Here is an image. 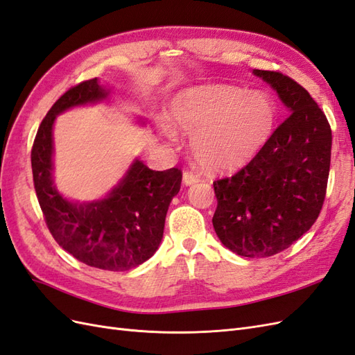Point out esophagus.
Wrapping results in <instances>:
<instances>
[{"label": "esophagus", "instance_id": "34e87169", "mask_svg": "<svg viewBox=\"0 0 355 355\" xmlns=\"http://www.w3.org/2000/svg\"><path fill=\"white\" fill-rule=\"evenodd\" d=\"M198 181H199V177L195 175L193 172L186 171L184 174H183V184H184V186H191V184L198 183Z\"/></svg>", "mask_w": 355, "mask_h": 355}]
</instances>
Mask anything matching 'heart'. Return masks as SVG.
I'll list each match as a JSON object with an SVG mask.
<instances>
[{
    "label": "heart",
    "mask_w": 355,
    "mask_h": 355,
    "mask_svg": "<svg viewBox=\"0 0 355 355\" xmlns=\"http://www.w3.org/2000/svg\"><path fill=\"white\" fill-rule=\"evenodd\" d=\"M275 113V104L265 92L196 86L171 101L162 132L169 139L175 132L189 135L196 165L220 174L244 166L259 153L272 132Z\"/></svg>",
    "instance_id": "1"
}]
</instances>
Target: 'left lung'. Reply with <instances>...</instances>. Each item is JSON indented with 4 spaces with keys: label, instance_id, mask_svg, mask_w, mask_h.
Here are the masks:
<instances>
[{
    "label": "left lung",
    "instance_id": "obj_1",
    "mask_svg": "<svg viewBox=\"0 0 355 355\" xmlns=\"http://www.w3.org/2000/svg\"><path fill=\"white\" fill-rule=\"evenodd\" d=\"M278 94L288 117L235 175L214 181L212 226L238 256L269 257L311 229L326 198L331 129L308 90L277 71L252 69Z\"/></svg>",
    "mask_w": 355,
    "mask_h": 355
}]
</instances>
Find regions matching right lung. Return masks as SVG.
<instances>
[{
	"mask_svg": "<svg viewBox=\"0 0 355 355\" xmlns=\"http://www.w3.org/2000/svg\"><path fill=\"white\" fill-rule=\"evenodd\" d=\"M108 95L110 89L92 78L60 96L38 128L31 165L40 207L58 244L87 266L121 272L139 266L157 251L166 212L180 191L183 174L177 168L153 171L135 159L103 199L78 202L59 193L53 180L56 116L74 107L103 103Z\"/></svg>",
	"mask_w": 355,
	"mask_h": 355,
	"instance_id": "1",
	"label": "right lung"
}]
</instances>
